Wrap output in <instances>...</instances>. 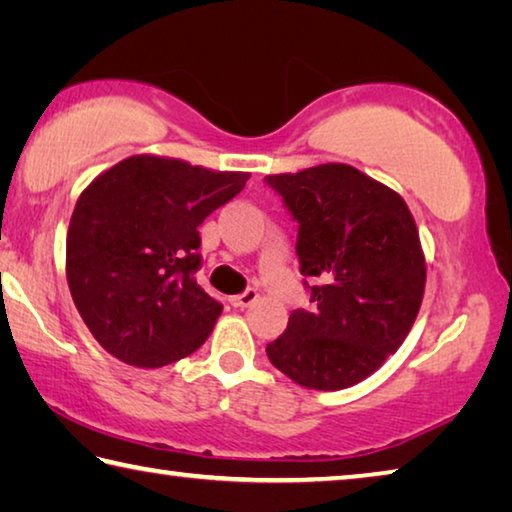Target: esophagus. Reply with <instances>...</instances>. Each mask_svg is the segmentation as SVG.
Segmentation results:
<instances>
[{
  "label": "esophagus",
  "mask_w": 512,
  "mask_h": 512,
  "mask_svg": "<svg viewBox=\"0 0 512 512\" xmlns=\"http://www.w3.org/2000/svg\"><path fill=\"white\" fill-rule=\"evenodd\" d=\"M257 298H259L257 289H246L244 293H239V296H232V298H230V305H232V307H241V309H244V307L255 305Z\"/></svg>",
  "instance_id": "esophagus-1"
}]
</instances>
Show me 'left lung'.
<instances>
[{
  "instance_id": "obj_1",
  "label": "left lung",
  "mask_w": 512,
  "mask_h": 512,
  "mask_svg": "<svg viewBox=\"0 0 512 512\" xmlns=\"http://www.w3.org/2000/svg\"><path fill=\"white\" fill-rule=\"evenodd\" d=\"M298 223L296 253L311 311L266 345L277 370L316 391L359 384L404 343L427 264L404 198L350 164L266 176Z\"/></svg>"
}]
</instances>
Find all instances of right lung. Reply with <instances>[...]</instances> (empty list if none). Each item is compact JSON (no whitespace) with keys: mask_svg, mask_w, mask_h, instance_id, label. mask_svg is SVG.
Instances as JSON below:
<instances>
[{"mask_svg":"<svg viewBox=\"0 0 512 512\" xmlns=\"http://www.w3.org/2000/svg\"><path fill=\"white\" fill-rule=\"evenodd\" d=\"M248 178L133 155L79 196L67 230V284L112 357L160 368L205 343L223 305L194 277L203 264L198 225Z\"/></svg>","mask_w":512,"mask_h":512,"instance_id":"obj_1","label":"right lung"}]
</instances>
